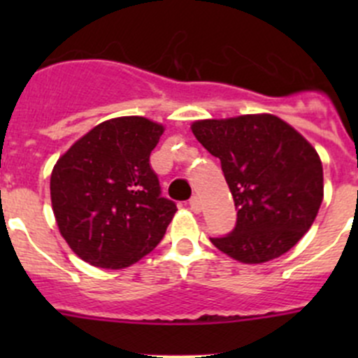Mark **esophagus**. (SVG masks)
Returning a JSON list of instances; mask_svg holds the SVG:
<instances>
[{
    "instance_id": "1",
    "label": "esophagus",
    "mask_w": 358,
    "mask_h": 358,
    "mask_svg": "<svg viewBox=\"0 0 358 358\" xmlns=\"http://www.w3.org/2000/svg\"><path fill=\"white\" fill-rule=\"evenodd\" d=\"M189 206H190V209H192L194 213H199V211H201V201H199V197H197V196L190 197Z\"/></svg>"
}]
</instances>
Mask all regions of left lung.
Masks as SVG:
<instances>
[{"label":"left lung","instance_id":"left-lung-1","mask_svg":"<svg viewBox=\"0 0 358 358\" xmlns=\"http://www.w3.org/2000/svg\"><path fill=\"white\" fill-rule=\"evenodd\" d=\"M192 133L222 162L237 209L236 229L211 243L241 263H265L289 251L322 204L317 150L272 114L202 119Z\"/></svg>","mask_w":358,"mask_h":358}]
</instances>
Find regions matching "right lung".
I'll use <instances>...</instances> for the list:
<instances>
[{
  "label": "right lung",
  "instance_id": "right-lung-1",
  "mask_svg": "<svg viewBox=\"0 0 358 358\" xmlns=\"http://www.w3.org/2000/svg\"><path fill=\"white\" fill-rule=\"evenodd\" d=\"M162 128L126 115L100 122L53 166V215L72 251L86 263L119 270L161 243L176 204L161 196L150 152Z\"/></svg>",
  "mask_w": 358,
  "mask_h": 358
}]
</instances>
